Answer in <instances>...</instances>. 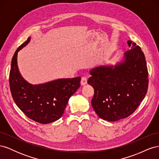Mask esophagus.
<instances>
[{
  "label": "esophagus",
  "mask_w": 159,
  "mask_h": 159,
  "mask_svg": "<svg viewBox=\"0 0 159 159\" xmlns=\"http://www.w3.org/2000/svg\"><path fill=\"white\" fill-rule=\"evenodd\" d=\"M87 84H88L87 78H85V77H83V78H81V85L84 86Z\"/></svg>",
  "instance_id": "1"
}]
</instances>
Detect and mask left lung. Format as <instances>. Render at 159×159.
<instances>
[{
	"label": "left lung",
	"instance_id": "1",
	"mask_svg": "<svg viewBox=\"0 0 159 159\" xmlns=\"http://www.w3.org/2000/svg\"><path fill=\"white\" fill-rule=\"evenodd\" d=\"M130 50L115 66L91 69L88 83L94 89L91 105L98 116L107 121L126 118L137 109L148 89V70L144 53L128 40Z\"/></svg>",
	"mask_w": 159,
	"mask_h": 159
}]
</instances>
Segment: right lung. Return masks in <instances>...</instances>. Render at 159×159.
Returning <instances> with one entry per match:
<instances>
[{
  "label": "right lung",
  "mask_w": 159,
  "mask_h": 159,
  "mask_svg": "<svg viewBox=\"0 0 159 159\" xmlns=\"http://www.w3.org/2000/svg\"><path fill=\"white\" fill-rule=\"evenodd\" d=\"M30 41L18 47L12 57L9 76L11 94L18 108L33 121L48 124L59 119L68 100L80 86V77L57 79L33 85L22 78L17 64L18 52Z\"/></svg>",
  "instance_id": "right-lung-1"
}]
</instances>
